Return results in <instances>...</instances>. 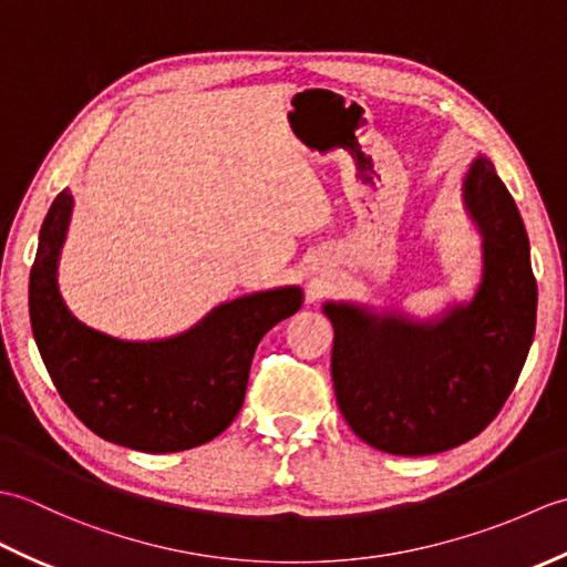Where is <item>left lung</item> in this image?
Here are the masks:
<instances>
[{
  "label": "left lung",
  "instance_id": "8db88e82",
  "mask_svg": "<svg viewBox=\"0 0 567 567\" xmlns=\"http://www.w3.org/2000/svg\"><path fill=\"white\" fill-rule=\"evenodd\" d=\"M463 207L483 238L473 299L431 319L327 302L336 402L368 445L431 455L475 439L512 394L536 331V280L522 214L487 155L463 177Z\"/></svg>",
  "mask_w": 567,
  "mask_h": 567
}]
</instances>
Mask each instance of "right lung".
I'll list each match as a JSON object with an SVG mask.
<instances>
[{
  "mask_svg": "<svg viewBox=\"0 0 567 567\" xmlns=\"http://www.w3.org/2000/svg\"><path fill=\"white\" fill-rule=\"evenodd\" d=\"M70 214L63 189L45 214L29 277L33 339L55 390L84 426L126 449L175 453L216 439L244 404L260 339L299 311L302 290L285 285L236 297L167 339H114L72 317L60 297Z\"/></svg>",
  "mask_w": 567,
  "mask_h": 567,
  "instance_id": "add662e5",
  "label": "right lung"
}]
</instances>
